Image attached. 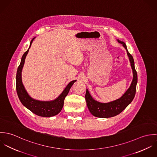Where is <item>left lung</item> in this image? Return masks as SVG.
Returning <instances> with one entry per match:
<instances>
[{
    "mask_svg": "<svg viewBox=\"0 0 157 157\" xmlns=\"http://www.w3.org/2000/svg\"><path fill=\"white\" fill-rule=\"evenodd\" d=\"M122 44L127 51L128 56L129 58L131 65L133 71V80L129 88L123 94V95L115 101L108 103H101L94 100L88 90H86L85 99L90 112L95 117L99 118H109L114 117L122 112L133 100L136 92L137 83V73L134 66V61L132 55L128 52L126 44L123 42L117 40Z\"/></svg>",
    "mask_w": 157,
    "mask_h": 157,
    "instance_id": "left-lung-1",
    "label": "left lung"
}]
</instances>
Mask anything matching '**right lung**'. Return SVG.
Wrapping results in <instances>:
<instances>
[{"instance_id":"1","label":"right lung","mask_w":157,"mask_h":157,"mask_svg":"<svg viewBox=\"0 0 157 157\" xmlns=\"http://www.w3.org/2000/svg\"><path fill=\"white\" fill-rule=\"evenodd\" d=\"M34 39L35 37L33 38L31 41L29 49L30 48L31 44ZM29 49L23 54L21 64L17 68L16 84L17 95L23 105L25 106L26 108H28L34 113L40 117H50L54 116L61 111L63 106L64 100L65 97L67 96L70 88H71L74 83L76 82V80H73L71 82L67 85V86L63 91V92L60 95V96L53 101H41L34 100L32 98H31L24 88L21 78V72L25 63V59L28 52Z\"/></svg>"}]
</instances>
